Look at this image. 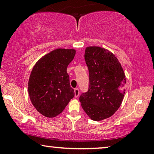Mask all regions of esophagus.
<instances>
[{
	"label": "esophagus",
	"instance_id": "esophagus-1",
	"mask_svg": "<svg viewBox=\"0 0 154 154\" xmlns=\"http://www.w3.org/2000/svg\"><path fill=\"white\" fill-rule=\"evenodd\" d=\"M74 93H75V98H77L78 96L79 95V90L78 88H75L74 90Z\"/></svg>",
	"mask_w": 154,
	"mask_h": 154
}]
</instances>
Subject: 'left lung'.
Returning a JSON list of instances; mask_svg holds the SVG:
<instances>
[{"label": "left lung", "instance_id": "1", "mask_svg": "<svg viewBox=\"0 0 154 154\" xmlns=\"http://www.w3.org/2000/svg\"><path fill=\"white\" fill-rule=\"evenodd\" d=\"M84 56L89 70V88L80 96L79 101L91 119L100 121L113 116L120 106L126 76L118 58L108 49L87 47Z\"/></svg>", "mask_w": 154, "mask_h": 154}]
</instances>
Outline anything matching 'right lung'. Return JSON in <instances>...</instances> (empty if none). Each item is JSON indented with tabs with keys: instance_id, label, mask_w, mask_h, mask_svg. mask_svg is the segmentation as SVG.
Wrapping results in <instances>:
<instances>
[{
	"instance_id": "1",
	"label": "right lung",
	"mask_w": 154,
	"mask_h": 154,
	"mask_svg": "<svg viewBox=\"0 0 154 154\" xmlns=\"http://www.w3.org/2000/svg\"><path fill=\"white\" fill-rule=\"evenodd\" d=\"M75 54L74 49H54L41 57L31 71L28 84L30 101L47 118L60 114L74 97L66 69Z\"/></svg>"
}]
</instances>
